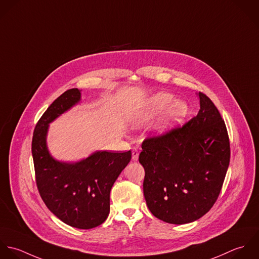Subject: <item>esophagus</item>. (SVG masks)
Returning a JSON list of instances; mask_svg holds the SVG:
<instances>
[{
  "instance_id": "esophagus-1",
  "label": "esophagus",
  "mask_w": 259,
  "mask_h": 259,
  "mask_svg": "<svg viewBox=\"0 0 259 259\" xmlns=\"http://www.w3.org/2000/svg\"><path fill=\"white\" fill-rule=\"evenodd\" d=\"M139 158V151L137 148H133L132 149V160L133 161H137Z\"/></svg>"
}]
</instances>
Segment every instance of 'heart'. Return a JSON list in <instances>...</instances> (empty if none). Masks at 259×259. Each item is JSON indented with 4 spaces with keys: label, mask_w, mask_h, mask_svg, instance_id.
Returning a JSON list of instances; mask_svg holds the SVG:
<instances>
[{
    "label": "heart",
    "mask_w": 259,
    "mask_h": 259,
    "mask_svg": "<svg viewBox=\"0 0 259 259\" xmlns=\"http://www.w3.org/2000/svg\"><path fill=\"white\" fill-rule=\"evenodd\" d=\"M166 112L164 121L155 127L156 135L162 136L169 132L174 126L180 124L189 114V106L184 100H175L174 96L167 92H158L150 97L136 117L137 124H143L155 116Z\"/></svg>",
    "instance_id": "obj_1"
}]
</instances>
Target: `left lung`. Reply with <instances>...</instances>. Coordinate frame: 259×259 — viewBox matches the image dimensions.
Segmentation results:
<instances>
[{"label": "left lung", "instance_id": "left-lung-1", "mask_svg": "<svg viewBox=\"0 0 259 259\" xmlns=\"http://www.w3.org/2000/svg\"><path fill=\"white\" fill-rule=\"evenodd\" d=\"M198 114L183 127L142 143L139 162L145 169L147 206L171 224L193 222L215 203L230 160L224 121L202 93Z\"/></svg>", "mask_w": 259, "mask_h": 259}]
</instances>
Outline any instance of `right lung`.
I'll list each match as a JSON object with an SVG mask.
<instances>
[{
	"label": "right lung",
	"mask_w": 259,
	"mask_h": 259,
	"mask_svg": "<svg viewBox=\"0 0 259 259\" xmlns=\"http://www.w3.org/2000/svg\"><path fill=\"white\" fill-rule=\"evenodd\" d=\"M81 101V91L67 90L43 114L34 130L32 155L36 182L46 206L64 223L91 229L107 219L111 188L131 160V151H95L76 162L55 159L47 145L49 125Z\"/></svg>",
	"instance_id": "obj_1"
}]
</instances>
